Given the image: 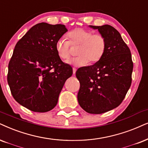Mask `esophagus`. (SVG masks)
<instances>
[{"instance_id":"obj_1","label":"esophagus","mask_w":148,"mask_h":148,"mask_svg":"<svg viewBox=\"0 0 148 148\" xmlns=\"http://www.w3.org/2000/svg\"><path fill=\"white\" fill-rule=\"evenodd\" d=\"M76 72V69L75 68H73V74H74V75H75Z\"/></svg>"}]
</instances>
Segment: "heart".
<instances>
[{
	"label": "heart",
	"mask_w": 148,
	"mask_h": 148,
	"mask_svg": "<svg viewBox=\"0 0 148 148\" xmlns=\"http://www.w3.org/2000/svg\"><path fill=\"white\" fill-rule=\"evenodd\" d=\"M68 40L61 37L55 44V49L59 57L66 60L71 55V46L77 47V57L72 58L68 63L74 66L81 67L89 61L94 63L103 57L106 48V39L103 34L93 33V31L78 28L67 34Z\"/></svg>",
	"instance_id": "obj_1"
}]
</instances>
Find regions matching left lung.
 Masks as SVG:
<instances>
[{"instance_id": "left-lung-1", "label": "left lung", "mask_w": 148, "mask_h": 148, "mask_svg": "<svg viewBox=\"0 0 148 148\" xmlns=\"http://www.w3.org/2000/svg\"><path fill=\"white\" fill-rule=\"evenodd\" d=\"M106 39L103 57L95 64L76 71L80 82L78 101L86 112L101 114L117 107L132 83L133 62L130 48L111 25L90 26Z\"/></svg>"}]
</instances>
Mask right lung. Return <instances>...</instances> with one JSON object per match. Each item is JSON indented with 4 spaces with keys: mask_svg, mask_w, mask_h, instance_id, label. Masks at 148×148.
<instances>
[{
    "mask_svg": "<svg viewBox=\"0 0 148 148\" xmlns=\"http://www.w3.org/2000/svg\"><path fill=\"white\" fill-rule=\"evenodd\" d=\"M68 31L63 24H35L17 42L8 65V82L16 102L30 111H49L57 105L72 68L63 63L55 49Z\"/></svg>",
    "mask_w": 148,
    "mask_h": 148,
    "instance_id": "obj_1",
    "label": "right lung"
}]
</instances>
